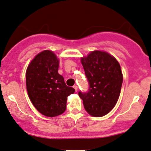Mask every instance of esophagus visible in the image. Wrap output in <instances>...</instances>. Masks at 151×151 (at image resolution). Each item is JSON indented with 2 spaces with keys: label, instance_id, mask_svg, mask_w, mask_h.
<instances>
[{
  "label": "esophagus",
  "instance_id": "esophagus-1",
  "mask_svg": "<svg viewBox=\"0 0 151 151\" xmlns=\"http://www.w3.org/2000/svg\"><path fill=\"white\" fill-rule=\"evenodd\" d=\"M73 88H74V90H75L76 92L78 90V87H77V85H74V87H73Z\"/></svg>",
  "mask_w": 151,
  "mask_h": 151
}]
</instances>
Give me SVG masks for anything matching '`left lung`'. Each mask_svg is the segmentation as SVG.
I'll return each mask as SVG.
<instances>
[{
    "instance_id": "1",
    "label": "left lung",
    "mask_w": 151,
    "mask_h": 151,
    "mask_svg": "<svg viewBox=\"0 0 151 151\" xmlns=\"http://www.w3.org/2000/svg\"><path fill=\"white\" fill-rule=\"evenodd\" d=\"M88 79V92L78 93L85 109L96 117L111 111L119 97L123 75L118 61L106 52L95 50L81 58Z\"/></svg>"
}]
</instances>
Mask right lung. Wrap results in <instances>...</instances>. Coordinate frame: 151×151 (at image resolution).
Instances as JSON below:
<instances>
[{
    "mask_svg": "<svg viewBox=\"0 0 151 151\" xmlns=\"http://www.w3.org/2000/svg\"><path fill=\"white\" fill-rule=\"evenodd\" d=\"M59 61L53 52L46 50L36 55L26 71V85L32 104L42 115L53 117L66 111L67 97L75 92L66 86L58 74Z\"/></svg>",
    "mask_w": 151,
    "mask_h": 151,
    "instance_id": "obj_1",
    "label": "right lung"
}]
</instances>
